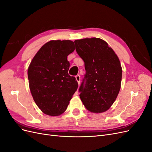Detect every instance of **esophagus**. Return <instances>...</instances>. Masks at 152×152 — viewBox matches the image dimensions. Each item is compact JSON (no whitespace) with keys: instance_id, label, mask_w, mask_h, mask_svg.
<instances>
[{"instance_id":"1","label":"esophagus","mask_w":152,"mask_h":152,"mask_svg":"<svg viewBox=\"0 0 152 152\" xmlns=\"http://www.w3.org/2000/svg\"><path fill=\"white\" fill-rule=\"evenodd\" d=\"M75 79H76V80L77 81L78 84H79V85L80 84V77L79 75H77L75 76Z\"/></svg>"}]
</instances>
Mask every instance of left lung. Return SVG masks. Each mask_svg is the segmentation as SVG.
I'll list each match as a JSON object with an SVG mask.
<instances>
[{
  "instance_id": "1",
  "label": "left lung",
  "mask_w": 152,
  "mask_h": 152,
  "mask_svg": "<svg viewBox=\"0 0 152 152\" xmlns=\"http://www.w3.org/2000/svg\"><path fill=\"white\" fill-rule=\"evenodd\" d=\"M74 42L86 69L79 89L80 99L91 112L107 111L115 101L121 89L122 70L119 59L101 39H83Z\"/></svg>"
}]
</instances>
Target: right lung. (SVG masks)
Segmentation results:
<instances>
[{
    "label": "right lung",
    "mask_w": 152,
    "mask_h": 152,
    "mask_svg": "<svg viewBox=\"0 0 152 152\" xmlns=\"http://www.w3.org/2000/svg\"><path fill=\"white\" fill-rule=\"evenodd\" d=\"M75 50L70 40H50L32 59L28 69L29 87L34 100L44 113L58 116L67 108L78 88L75 77L68 74L67 56Z\"/></svg>",
    "instance_id": "right-lung-1"
}]
</instances>
